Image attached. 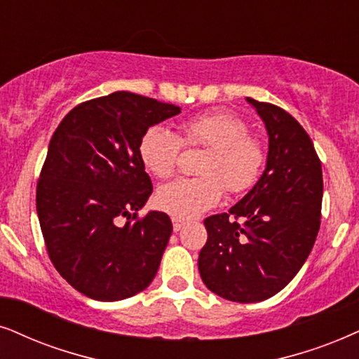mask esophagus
<instances>
[{
    "label": "esophagus",
    "mask_w": 359,
    "mask_h": 359,
    "mask_svg": "<svg viewBox=\"0 0 359 359\" xmlns=\"http://www.w3.org/2000/svg\"><path fill=\"white\" fill-rule=\"evenodd\" d=\"M172 225H174L175 232H179V230L182 229V226L185 225V222L180 220V219H175V217H172Z\"/></svg>",
    "instance_id": "1"
}]
</instances>
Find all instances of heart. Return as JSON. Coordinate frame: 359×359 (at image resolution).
Segmentation results:
<instances>
[{
    "label": "heart",
    "mask_w": 359,
    "mask_h": 359,
    "mask_svg": "<svg viewBox=\"0 0 359 359\" xmlns=\"http://www.w3.org/2000/svg\"><path fill=\"white\" fill-rule=\"evenodd\" d=\"M179 137L164 126H151L139 139V158L149 174L167 179L175 172L180 147H205L197 179H177L157 190L158 208L192 220L220 202L224 189L235 195L258 180L265 164L262 140L248 134L242 117L229 111L203 112L179 126Z\"/></svg>",
    "instance_id": "1"
}]
</instances>
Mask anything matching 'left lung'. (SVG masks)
Here are the masks:
<instances>
[{
  "label": "left lung",
  "instance_id": "1",
  "mask_svg": "<svg viewBox=\"0 0 359 359\" xmlns=\"http://www.w3.org/2000/svg\"><path fill=\"white\" fill-rule=\"evenodd\" d=\"M269 133L258 182L225 213L207 217L198 271L230 302L273 297L300 271L320 230L323 172L310 135L287 111L247 97Z\"/></svg>",
  "mask_w": 359,
  "mask_h": 359
}]
</instances>
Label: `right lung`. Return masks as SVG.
Listing matches in <instances>:
<instances>
[{
    "label": "right lung",
    "instance_id": "obj_1",
    "mask_svg": "<svg viewBox=\"0 0 359 359\" xmlns=\"http://www.w3.org/2000/svg\"><path fill=\"white\" fill-rule=\"evenodd\" d=\"M179 112L117 90L76 106L54 130L36 189L41 232L54 269L93 300L134 297L157 273L172 222L156 210L137 217L152 194L137 146L144 130Z\"/></svg>",
    "mask_w": 359,
    "mask_h": 359
}]
</instances>
